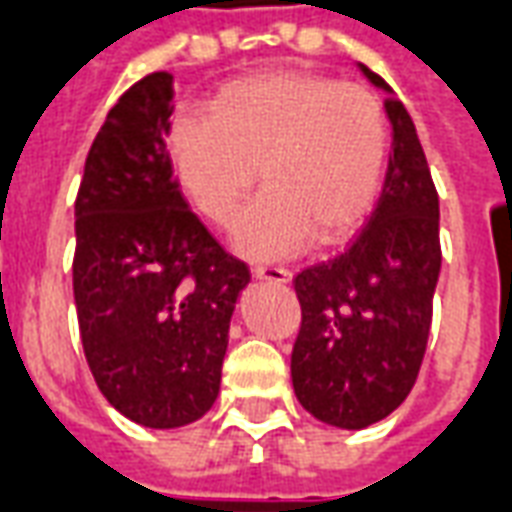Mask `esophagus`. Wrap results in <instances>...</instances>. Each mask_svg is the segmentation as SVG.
<instances>
[{
    "label": "esophagus",
    "instance_id": "obj_1",
    "mask_svg": "<svg viewBox=\"0 0 512 512\" xmlns=\"http://www.w3.org/2000/svg\"><path fill=\"white\" fill-rule=\"evenodd\" d=\"M253 278L270 281V284H289V281H292V273H289L286 267H278V264H256V267H253Z\"/></svg>",
    "mask_w": 512,
    "mask_h": 512
}]
</instances>
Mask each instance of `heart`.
<instances>
[{
  "instance_id": "heart-1",
  "label": "heart",
  "mask_w": 512,
  "mask_h": 512,
  "mask_svg": "<svg viewBox=\"0 0 512 512\" xmlns=\"http://www.w3.org/2000/svg\"><path fill=\"white\" fill-rule=\"evenodd\" d=\"M170 162L190 204L231 226L262 179L267 190L239 217L245 256H292L317 237H347L378 198L389 162V121L364 85L308 71L237 79L204 115L170 126Z\"/></svg>"
}]
</instances>
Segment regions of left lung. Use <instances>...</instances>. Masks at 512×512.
<instances>
[{
  "mask_svg": "<svg viewBox=\"0 0 512 512\" xmlns=\"http://www.w3.org/2000/svg\"><path fill=\"white\" fill-rule=\"evenodd\" d=\"M389 93L391 154L383 192L364 231L331 262L297 273L303 311L292 350V386L314 419L364 430L411 394L433 320L441 273L438 192L411 115Z\"/></svg>",
  "mask_w": 512,
  "mask_h": 512,
  "instance_id": "left-lung-1",
  "label": "left lung"
}]
</instances>
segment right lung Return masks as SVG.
Segmentation results:
<instances>
[{
  "label": "right lung",
  "mask_w": 512,
  "mask_h": 512,
  "mask_svg": "<svg viewBox=\"0 0 512 512\" xmlns=\"http://www.w3.org/2000/svg\"><path fill=\"white\" fill-rule=\"evenodd\" d=\"M173 76L107 112L76 192L74 303L96 386L126 419L170 430L217 400L248 264L192 215L168 154Z\"/></svg>",
  "instance_id": "right-lung-1"
}]
</instances>
